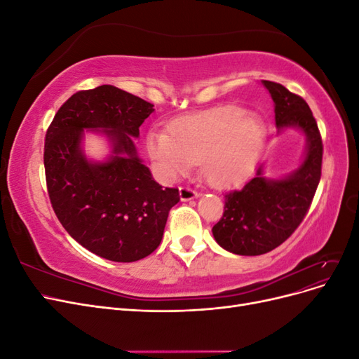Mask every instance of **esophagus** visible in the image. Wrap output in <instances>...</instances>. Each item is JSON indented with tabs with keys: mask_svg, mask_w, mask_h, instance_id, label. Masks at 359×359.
Here are the masks:
<instances>
[{
	"mask_svg": "<svg viewBox=\"0 0 359 359\" xmlns=\"http://www.w3.org/2000/svg\"><path fill=\"white\" fill-rule=\"evenodd\" d=\"M199 194L196 190H193L191 187H187V186H182L180 187V198L181 201H191L194 198H198Z\"/></svg>",
	"mask_w": 359,
	"mask_h": 359,
	"instance_id": "esophagus-1",
	"label": "esophagus"
}]
</instances>
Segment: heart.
Returning a JSON list of instances; mask_svg holds the SVG:
<instances>
[{
    "mask_svg": "<svg viewBox=\"0 0 359 359\" xmlns=\"http://www.w3.org/2000/svg\"><path fill=\"white\" fill-rule=\"evenodd\" d=\"M264 126L243 107L222 106L190 115L165 128L151 130L148 153L169 177L201 161V172L212 186L241 182L256 165L264 144Z\"/></svg>",
    "mask_w": 359,
    "mask_h": 359,
    "instance_id": "b5f03b06",
    "label": "heart"
}]
</instances>
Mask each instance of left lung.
<instances>
[{"label": "left lung", "mask_w": 359, "mask_h": 359, "mask_svg": "<svg viewBox=\"0 0 359 359\" xmlns=\"http://www.w3.org/2000/svg\"><path fill=\"white\" fill-rule=\"evenodd\" d=\"M262 83L276 104L277 128H301L307 153L289 177L266 180L259 166L255 178L224 194V211L212 235L227 252L241 256L265 255L283 244L309 212L322 175V136L307 102L277 82Z\"/></svg>", "instance_id": "left-lung-1"}]
</instances>
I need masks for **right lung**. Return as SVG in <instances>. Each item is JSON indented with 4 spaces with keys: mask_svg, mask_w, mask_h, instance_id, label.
Returning <instances> with one entry per match:
<instances>
[{
    "mask_svg": "<svg viewBox=\"0 0 359 359\" xmlns=\"http://www.w3.org/2000/svg\"><path fill=\"white\" fill-rule=\"evenodd\" d=\"M145 100L112 85L73 94L45 139L48 194L60 223L82 247L114 262H135L160 245L178 189H161L137 157L133 138L153 114ZM83 128H103L114 156L91 163L80 149Z\"/></svg>",
    "mask_w": 359,
    "mask_h": 359,
    "instance_id": "1",
    "label": "right lung"
}]
</instances>
